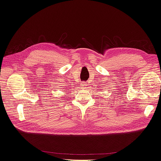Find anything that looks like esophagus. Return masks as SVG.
<instances>
[{
  "label": "esophagus",
  "mask_w": 161,
  "mask_h": 161,
  "mask_svg": "<svg viewBox=\"0 0 161 161\" xmlns=\"http://www.w3.org/2000/svg\"><path fill=\"white\" fill-rule=\"evenodd\" d=\"M81 87H83V88H86V86H87V84H86V83H83V84H81Z\"/></svg>",
  "instance_id": "1"
}]
</instances>
